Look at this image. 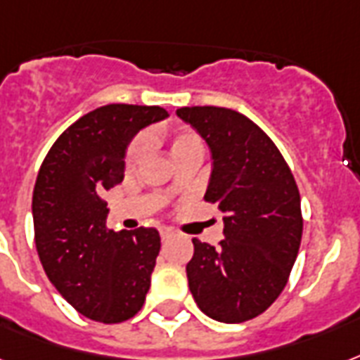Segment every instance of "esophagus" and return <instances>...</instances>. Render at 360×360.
<instances>
[{
  "mask_svg": "<svg viewBox=\"0 0 360 360\" xmlns=\"http://www.w3.org/2000/svg\"><path fill=\"white\" fill-rule=\"evenodd\" d=\"M172 236H174V232H172V230H169V229H160V238H162V241L169 240Z\"/></svg>",
  "mask_w": 360,
  "mask_h": 360,
  "instance_id": "esophagus-1",
  "label": "esophagus"
}]
</instances>
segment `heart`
<instances>
[{"label": "heart", "mask_w": 360, "mask_h": 360, "mask_svg": "<svg viewBox=\"0 0 360 360\" xmlns=\"http://www.w3.org/2000/svg\"><path fill=\"white\" fill-rule=\"evenodd\" d=\"M169 143V153L174 156V160L177 158H183V156L188 155H204V141L202 137L196 134L194 130H188V128H179V130H174L168 137ZM145 155V141L143 137H136L128 149H126L124 156V166L126 169H134L141 162Z\"/></svg>", "instance_id": "b5f03b06"}]
</instances>
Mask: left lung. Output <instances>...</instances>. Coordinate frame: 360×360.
<instances>
[{
    "instance_id": "1",
    "label": "left lung",
    "mask_w": 360,
    "mask_h": 360,
    "mask_svg": "<svg viewBox=\"0 0 360 360\" xmlns=\"http://www.w3.org/2000/svg\"><path fill=\"white\" fill-rule=\"evenodd\" d=\"M211 149L205 200L224 213V240L213 247L194 238L186 264L198 308L221 323L264 314L289 281L300 249V192L289 164L260 126L234 109H177Z\"/></svg>"
}]
</instances>
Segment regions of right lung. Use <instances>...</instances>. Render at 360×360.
Instances as JSON below:
<instances>
[{
	"label": "right lung",
	"mask_w": 360,
	"mask_h": 360,
	"mask_svg": "<svg viewBox=\"0 0 360 360\" xmlns=\"http://www.w3.org/2000/svg\"><path fill=\"white\" fill-rule=\"evenodd\" d=\"M164 117L158 105L98 107L60 134L37 174L32 211L41 264L60 295L92 321L122 323L143 308L160 234L107 229L101 194L124 179L131 136Z\"/></svg>",
	"instance_id": "obj_1"
}]
</instances>
